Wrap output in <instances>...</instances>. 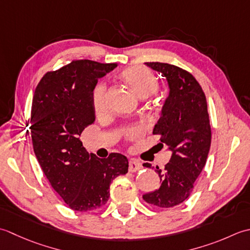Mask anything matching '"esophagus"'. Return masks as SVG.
I'll return each instance as SVG.
<instances>
[{"label":"esophagus","instance_id":"1","mask_svg":"<svg viewBox=\"0 0 250 250\" xmlns=\"http://www.w3.org/2000/svg\"><path fill=\"white\" fill-rule=\"evenodd\" d=\"M141 167H142L141 163H139L137 160H130V161H129V167H128L129 171L135 172V171H137V170H139Z\"/></svg>","mask_w":250,"mask_h":250}]
</instances>
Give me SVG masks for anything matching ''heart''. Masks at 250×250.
I'll return each instance as SVG.
<instances>
[{"label":"heart","instance_id":"1","mask_svg":"<svg viewBox=\"0 0 250 250\" xmlns=\"http://www.w3.org/2000/svg\"><path fill=\"white\" fill-rule=\"evenodd\" d=\"M122 79L129 86L130 89L141 98H146L156 93L159 83L155 75L150 69L144 65H135L124 70L121 74ZM93 104L97 114H103L106 110V86L104 83H99L93 93ZM142 131L138 126H131L125 129L127 139L134 140L139 138Z\"/></svg>","mask_w":250,"mask_h":250}]
</instances>
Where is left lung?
<instances>
[{
  "label": "left lung",
  "instance_id": "8db88e82",
  "mask_svg": "<svg viewBox=\"0 0 250 250\" xmlns=\"http://www.w3.org/2000/svg\"><path fill=\"white\" fill-rule=\"evenodd\" d=\"M146 64L162 73L169 87L153 135L161 136L160 145L168 146L171 157L164 169L156 166L161 179L159 189L142 198L153 206L169 208L190 196L206 164L211 144L209 115L205 94L190 72L169 63ZM146 167L151 164L146 163Z\"/></svg>",
  "mask_w": 250,
  "mask_h": 250
}]
</instances>
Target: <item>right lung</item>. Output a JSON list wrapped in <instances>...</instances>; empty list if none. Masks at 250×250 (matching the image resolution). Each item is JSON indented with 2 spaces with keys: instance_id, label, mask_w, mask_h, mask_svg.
Returning a JSON list of instances; mask_svg holds the SVG:
<instances>
[{
  "instance_id": "obj_1",
  "label": "right lung",
  "mask_w": 250,
  "mask_h": 250,
  "mask_svg": "<svg viewBox=\"0 0 250 250\" xmlns=\"http://www.w3.org/2000/svg\"><path fill=\"white\" fill-rule=\"evenodd\" d=\"M116 63L73 60L41 79L31 109V138L35 156L50 186L76 211H93L110 196V185L128 171V160L111 153L99 159L80 140L95 122L93 91L98 79Z\"/></svg>"
}]
</instances>
